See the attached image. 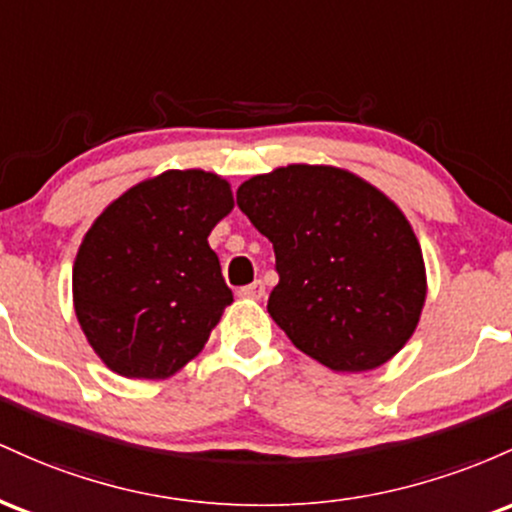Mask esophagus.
I'll list each match as a JSON object with an SVG mask.
<instances>
[{
  "instance_id": "34e87169",
  "label": "esophagus",
  "mask_w": 512,
  "mask_h": 512,
  "mask_svg": "<svg viewBox=\"0 0 512 512\" xmlns=\"http://www.w3.org/2000/svg\"><path fill=\"white\" fill-rule=\"evenodd\" d=\"M263 295H266V285H263L261 280L239 287V297H244V300H261Z\"/></svg>"
}]
</instances>
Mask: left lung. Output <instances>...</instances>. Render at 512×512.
<instances>
[{"instance_id": "left-lung-1", "label": "left lung", "mask_w": 512, "mask_h": 512, "mask_svg": "<svg viewBox=\"0 0 512 512\" xmlns=\"http://www.w3.org/2000/svg\"><path fill=\"white\" fill-rule=\"evenodd\" d=\"M237 205L273 244L268 314L333 372L392 360L426 304L423 251L394 200L353 171L287 164L244 181Z\"/></svg>"}]
</instances>
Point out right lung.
<instances>
[{
  "label": "right lung",
  "instance_id": "obj_1",
  "mask_svg": "<svg viewBox=\"0 0 512 512\" xmlns=\"http://www.w3.org/2000/svg\"><path fill=\"white\" fill-rule=\"evenodd\" d=\"M234 208L227 179L169 169L101 212L72 268V302L86 341L128 380H166L208 343L234 302L212 227Z\"/></svg>",
  "mask_w": 512,
  "mask_h": 512
}]
</instances>
